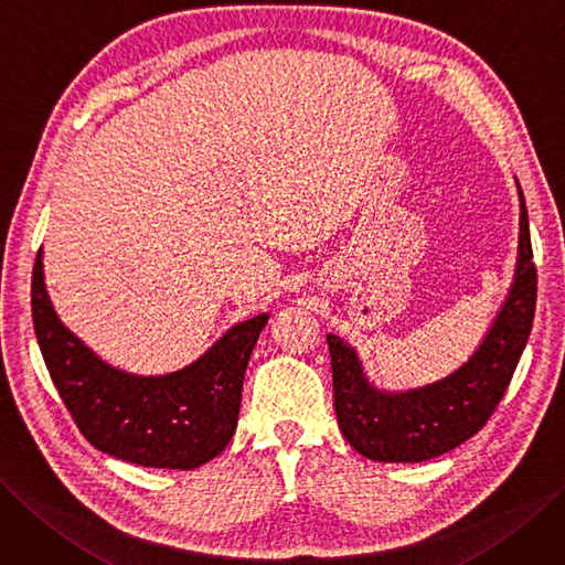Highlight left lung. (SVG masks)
Masks as SVG:
<instances>
[{"instance_id": "8db88e82", "label": "left lung", "mask_w": 565, "mask_h": 565, "mask_svg": "<svg viewBox=\"0 0 565 565\" xmlns=\"http://www.w3.org/2000/svg\"><path fill=\"white\" fill-rule=\"evenodd\" d=\"M519 188V256L510 294L477 351L449 377L409 391H382L363 372L356 349L328 335L332 398L344 440L380 463H422L451 451L482 428L503 398L529 342L537 271L529 212Z\"/></svg>"}]
</instances>
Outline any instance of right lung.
Instances as JSON below:
<instances>
[{
	"mask_svg": "<svg viewBox=\"0 0 565 565\" xmlns=\"http://www.w3.org/2000/svg\"><path fill=\"white\" fill-rule=\"evenodd\" d=\"M44 254L32 271V321L41 356L86 440L143 468L193 470L233 440L244 372L269 315L230 328L202 356L170 374L143 377L104 363L57 319L44 284Z\"/></svg>",
	"mask_w": 565,
	"mask_h": 565,
	"instance_id": "add662e5",
	"label": "right lung"
}]
</instances>
